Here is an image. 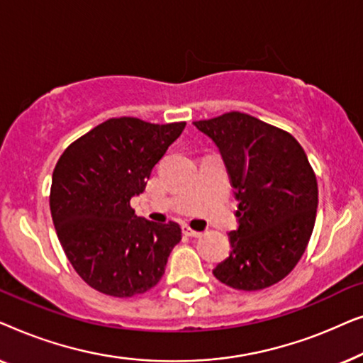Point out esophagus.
Returning a JSON list of instances; mask_svg holds the SVG:
<instances>
[{
  "label": "esophagus",
  "mask_w": 363,
  "mask_h": 363,
  "mask_svg": "<svg viewBox=\"0 0 363 363\" xmlns=\"http://www.w3.org/2000/svg\"><path fill=\"white\" fill-rule=\"evenodd\" d=\"M182 231H183V235L185 236H190V238H198V236H201V233L200 231H196V230H193L191 226H188V225H185L182 228Z\"/></svg>",
  "instance_id": "1"
}]
</instances>
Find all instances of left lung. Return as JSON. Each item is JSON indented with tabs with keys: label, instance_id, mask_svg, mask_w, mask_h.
Returning a JSON list of instances; mask_svg holds the SVG:
<instances>
[{
	"label": "left lung",
	"instance_id": "8db88e82",
	"mask_svg": "<svg viewBox=\"0 0 363 363\" xmlns=\"http://www.w3.org/2000/svg\"><path fill=\"white\" fill-rule=\"evenodd\" d=\"M225 162L238 205L231 251L213 274L238 291L266 289L289 274L314 230L319 190L304 148L289 132L242 112L193 122Z\"/></svg>",
	"mask_w": 363,
	"mask_h": 363
}]
</instances>
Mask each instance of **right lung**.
<instances>
[{
  "label": "right lung",
  "instance_id": "obj_1",
  "mask_svg": "<svg viewBox=\"0 0 363 363\" xmlns=\"http://www.w3.org/2000/svg\"><path fill=\"white\" fill-rule=\"evenodd\" d=\"M185 122L150 123L118 117L72 142L52 172L49 206L69 262L102 294L132 297L162 279L182 240L175 221L138 218L130 198L145 190L153 167Z\"/></svg>",
  "mask_w": 363,
  "mask_h": 363
}]
</instances>
